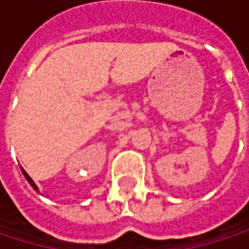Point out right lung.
Here are the masks:
<instances>
[{"label":"right lung","mask_w":249,"mask_h":249,"mask_svg":"<svg viewBox=\"0 0 249 249\" xmlns=\"http://www.w3.org/2000/svg\"><path fill=\"white\" fill-rule=\"evenodd\" d=\"M21 172H23V174H24V177H25V178H27V181H28V183H30V186H31V187H33V189H34V190H36V192H38V187H37V186H36V183H34V181H33V178H31V177H30V176H28V174L25 173V172H24V169H21Z\"/></svg>","instance_id":"1"}]
</instances>
